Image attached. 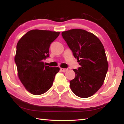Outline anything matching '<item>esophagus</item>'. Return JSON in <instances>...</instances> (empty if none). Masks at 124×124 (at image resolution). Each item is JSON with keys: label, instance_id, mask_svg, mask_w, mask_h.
<instances>
[{"label": "esophagus", "instance_id": "obj_1", "mask_svg": "<svg viewBox=\"0 0 124 124\" xmlns=\"http://www.w3.org/2000/svg\"><path fill=\"white\" fill-rule=\"evenodd\" d=\"M60 70L62 71V72H66V71L67 70V69H66V68H60Z\"/></svg>", "mask_w": 124, "mask_h": 124}]
</instances>
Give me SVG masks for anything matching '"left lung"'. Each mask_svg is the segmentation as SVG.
<instances>
[{
	"label": "left lung",
	"mask_w": 124,
	"mask_h": 124,
	"mask_svg": "<svg viewBox=\"0 0 124 124\" xmlns=\"http://www.w3.org/2000/svg\"><path fill=\"white\" fill-rule=\"evenodd\" d=\"M62 36L80 65L73 70L75 77L70 81V89L79 97H90L102 86L108 71L103 45L97 37L83 29L65 31Z\"/></svg>",
	"instance_id": "obj_1"
}]
</instances>
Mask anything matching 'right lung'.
I'll use <instances>...</instances> for the list:
<instances>
[{
  "label": "right lung",
  "mask_w": 124,
  "mask_h": 124,
  "mask_svg": "<svg viewBox=\"0 0 124 124\" xmlns=\"http://www.w3.org/2000/svg\"><path fill=\"white\" fill-rule=\"evenodd\" d=\"M60 32L34 29L25 34L17 44L15 62L19 79L27 91L34 95L44 93L52 86L58 67L46 66L50 45Z\"/></svg>",
  "instance_id": "obj_1"
}]
</instances>
